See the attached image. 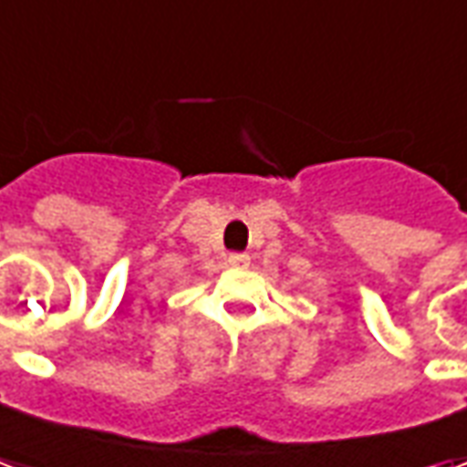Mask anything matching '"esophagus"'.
<instances>
[{
	"label": "esophagus",
	"mask_w": 467,
	"mask_h": 467,
	"mask_svg": "<svg viewBox=\"0 0 467 467\" xmlns=\"http://www.w3.org/2000/svg\"><path fill=\"white\" fill-rule=\"evenodd\" d=\"M227 262H230L233 266H247L249 254H244V252H233V254L227 257Z\"/></svg>",
	"instance_id": "esophagus-1"
}]
</instances>
